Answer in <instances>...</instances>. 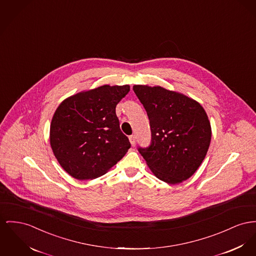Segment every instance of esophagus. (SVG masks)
I'll list each match as a JSON object with an SVG mask.
<instances>
[{"label":"esophagus","instance_id":"esophagus-1","mask_svg":"<svg viewBox=\"0 0 256 256\" xmlns=\"http://www.w3.org/2000/svg\"><path fill=\"white\" fill-rule=\"evenodd\" d=\"M129 140H130V142L132 146H135L136 144V136L135 135H132V136H129Z\"/></svg>","mask_w":256,"mask_h":256}]
</instances>
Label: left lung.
<instances>
[{"instance_id": "obj_1", "label": "left lung", "mask_w": 256, "mask_h": 256, "mask_svg": "<svg viewBox=\"0 0 256 256\" xmlns=\"http://www.w3.org/2000/svg\"><path fill=\"white\" fill-rule=\"evenodd\" d=\"M150 125L152 142L138 148L154 174L176 184L189 178L208 152L212 129L203 106L160 86H134Z\"/></svg>"}]
</instances>
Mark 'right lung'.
Masks as SVG:
<instances>
[{
  "label": "right lung",
  "mask_w": 256,
  "mask_h": 256,
  "mask_svg": "<svg viewBox=\"0 0 256 256\" xmlns=\"http://www.w3.org/2000/svg\"><path fill=\"white\" fill-rule=\"evenodd\" d=\"M130 86H102L78 93L57 108L50 144L62 168L80 180L104 174L131 146L120 127L116 104Z\"/></svg>",
  "instance_id": "right-lung-1"
}]
</instances>
